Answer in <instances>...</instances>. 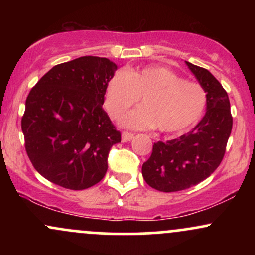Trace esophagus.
Wrapping results in <instances>:
<instances>
[{"label": "esophagus", "instance_id": "obj_1", "mask_svg": "<svg viewBox=\"0 0 255 255\" xmlns=\"http://www.w3.org/2000/svg\"><path fill=\"white\" fill-rule=\"evenodd\" d=\"M133 136H134V134L128 133V131H124V133H122V141L124 142L130 141V140L133 139Z\"/></svg>", "mask_w": 255, "mask_h": 255}]
</instances>
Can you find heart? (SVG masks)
<instances>
[{"instance_id": "heart-1", "label": "heart", "mask_w": 255, "mask_h": 255, "mask_svg": "<svg viewBox=\"0 0 255 255\" xmlns=\"http://www.w3.org/2000/svg\"><path fill=\"white\" fill-rule=\"evenodd\" d=\"M142 97V107L121 119L131 129L158 127L163 133H180L194 126L207 105L200 84L186 81L171 69L150 66L140 71H119L105 89V109L119 119Z\"/></svg>"}]
</instances>
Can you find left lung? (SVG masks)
<instances>
[{
  "mask_svg": "<svg viewBox=\"0 0 255 255\" xmlns=\"http://www.w3.org/2000/svg\"><path fill=\"white\" fill-rule=\"evenodd\" d=\"M186 64L206 91V113L188 133L154 142L141 171L146 183L160 192L183 191L209 177L223 159L233 128L229 97L221 83L207 69Z\"/></svg>",
  "mask_w": 255,
  "mask_h": 255,
  "instance_id": "8db88e82",
  "label": "left lung"
}]
</instances>
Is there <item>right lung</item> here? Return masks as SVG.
Here are the masks:
<instances>
[{"label": "right lung", "mask_w": 255, "mask_h": 255, "mask_svg": "<svg viewBox=\"0 0 255 255\" xmlns=\"http://www.w3.org/2000/svg\"><path fill=\"white\" fill-rule=\"evenodd\" d=\"M118 66L83 56L52 68L28 93L21 129L34 169L67 189L90 188L104 177L121 133L102 108Z\"/></svg>", "instance_id": "right-lung-1"}]
</instances>
